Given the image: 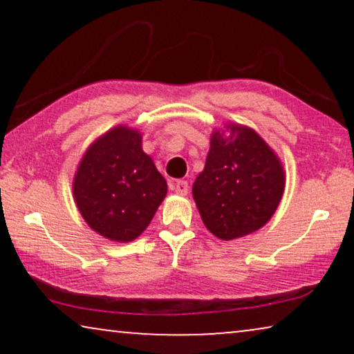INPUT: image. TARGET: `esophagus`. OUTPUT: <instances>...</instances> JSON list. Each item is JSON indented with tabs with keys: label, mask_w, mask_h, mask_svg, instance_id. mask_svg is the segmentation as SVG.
<instances>
[{
	"label": "esophagus",
	"mask_w": 354,
	"mask_h": 354,
	"mask_svg": "<svg viewBox=\"0 0 354 354\" xmlns=\"http://www.w3.org/2000/svg\"><path fill=\"white\" fill-rule=\"evenodd\" d=\"M171 187L174 192L178 193V195H187L188 193V182L187 180H174Z\"/></svg>",
	"instance_id": "obj_1"
}]
</instances>
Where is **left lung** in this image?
<instances>
[{
	"label": "left lung",
	"mask_w": 354,
	"mask_h": 354,
	"mask_svg": "<svg viewBox=\"0 0 354 354\" xmlns=\"http://www.w3.org/2000/svg\"><path fill=\"white\" fill-rule=\"evenodd\" d=\"M282 164L254 130L229 124L212 133L193 198L207 230L234 240L258 230L283 195Z\"/></svg>",
	"instance_id": "1"
}]
</instances>
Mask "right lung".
<instances>
[{
    "label": "right lung",
    "mask_w": 354,
    "mask_h": 354,
    "mask_svg": "<svg viewBox=\"0 0 354 354\" xmlns=\"http://www.w3.org/2000/svg\"><path fill=\"white\" fill-rule=\"evenodd\" d=\"M167 183L142 149L137 130L115 127L96 140L77 169L74 196L91 229L132 241L151 222Z\"/></svg>",
    "instance_id": "right-lung-1"
}]
</instances>
